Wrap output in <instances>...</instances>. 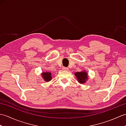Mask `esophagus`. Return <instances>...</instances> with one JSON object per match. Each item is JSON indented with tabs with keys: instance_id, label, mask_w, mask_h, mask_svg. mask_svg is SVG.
I'll return each instance as SVG.
<instances>
[{
	"instance_id": "esophagus-1",
	"label": "esophagus",
	"mask_w": 126,
	"mask_h": 126,
	"mask_svg": "<svg viewBox=\"0 0 126 126\" xmlns=\"http://www.w3.org/2000/svg\"><path fill=\"white\" fill-rule=\"evenodd\" d=\"M63 70L64 71H68L69 70V69L68 68H66V67H63Z\"/></svg>"
}]
</instances>
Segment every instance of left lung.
I'll return each mask as SVG.
<instances>
[{"mask_svg":"<svg viewBox=\"0 0 126 126\" xmlns=\"http://www.w3.org/2000/svg\"><path fill=\"white\" fill-rule=\"evenodd\" d=\"M88 73L85 70L81 71L80 72H76L75 73V76H76L77 81L81 84L85 83V82L88 79Z\"/></svg>","mask_w":126,"mask_h":126,"instance_id":"left-lung-1","label":"left lung"}]
</instances>
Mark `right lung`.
I'll return each instance as SVG.
<instances>
[{
    "label": "right lung",
    "mask_w": 126,
    "mask_h": 126,
    "mask_svg": "<svg viewBox=\"0 0 126 126\" xmlns=\"http://www.w3.org/2000/svg\"><path fill=\"white\" fill-rule=\"evenodd\" d=\"M41 76L42 78L43 79L44 81L49 82L52 79V74L49 71H44L41 74Z\"/></svg>",
    "instance_id": "right-lung-1"
}]
</instances>
